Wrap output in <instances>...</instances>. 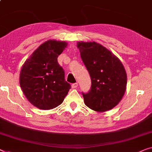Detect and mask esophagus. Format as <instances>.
Returning <instances> with one entry per match:
<instances>
[{"mask_svg":"<svg viewBox=\"0 0 152 152\" xmlns=\"http://www.w3.org/2000/svg\"><path fill=\"white\" fill-rule=\"evenodd\" d=\"M77 86H78V83H74L71 85L72 88H77Z\"/></svg>","mask_w":152,"mask_h":152,"instance_id":"esophagus-1","label":"esophagus"}]
</instances>
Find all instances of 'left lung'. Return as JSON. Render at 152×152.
<instances>
[{
  "label": "left lung",
  "instance_id": "obj_1",
  "mask_svg": "<svg viewBox=\"0 0 152 152\" xmlns=\"http://www.w3.org/2000/svg\"><path fill=\"white\" fill-rule=\"evenodd\" d=\"M81 60L91 79V90L82 92L86 106L96 112L113 109L124 96L127 75L121 61L102 45L95 42L77 43Z\"/></svg>",
  "mask_w": 152,
  "mask_h": 152
}]
</instances>
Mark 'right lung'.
<instances>
[{
  "mask_svg": "<svg viewBox=\"0 0 152 152\" xmlns=\"http://www.w3.org/2000/svg\"><path fill=\"white\" fill-rule=\"evenodd\" d=\"M67 46L65 42L48 40L41 45L24 64L20 84L26 97L39 109L50 110L63 102L71 86L65 80L58 56Z\"/></svg>",
  "mask_w": 152,
  "mask_h": 152,
  "instance_id": "right-lung-1",
  "label": "right lung"
}]
</instances>
